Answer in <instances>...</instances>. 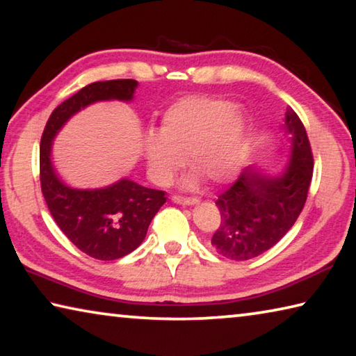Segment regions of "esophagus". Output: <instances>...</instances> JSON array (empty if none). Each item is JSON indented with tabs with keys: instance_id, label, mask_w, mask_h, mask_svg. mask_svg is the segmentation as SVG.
<instances>
[{
	"instance_id": "34e87169",
	"label": "esophagus",
	"mask_w": 356,
	"mask_h": 356,
	"mask_svg": "<svg viewBox=\"0 0 356 356\" xmlns=\"http://www.w3.org/2000/svg\"><path fill=\"white\" fill-rule=\"evenodd\" d=\"M172 202L180 204V206H196L200 204V200L197 197H184V196H172L171 197Z\"/></svg>"
}]
</instances>
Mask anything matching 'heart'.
<instances>
[{"mask_svg": "<svg viewBox=\"0 0 356 356\" xmlns=\"http://www.w3.org/2000/svg\"><path fill=\"white\" fill-rule=\"evenodd\" d=\"M250 131V119L232 102L188 95L168 108L161 116L160 131L150 130L144 138L150 172L156 182H170L184 163L195 168L184 180L195 188L201 176L213 184H226L242 168V147Z\"/></svg>", "mask_w": 356, "mask_h": 356, "instance_id": "1", "label": "heart"}]
</instances>
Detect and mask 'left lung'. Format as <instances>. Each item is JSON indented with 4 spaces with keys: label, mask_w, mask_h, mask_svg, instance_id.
Listing matches in <instances>:
<instances>
[{
    "label": "left lung",
    "mask_w": 356,
    "mask_h": 356,
    "mask_svg": "<svg viewBox=\"0 0 356 356\" xmlns=\"http://www.w3.org/2000/svg\"><path fill=\"white\" fill-rule=\"evenodd\" d=\"M282 129L291 143L287 165L273 174L248 166L218 196L221 225L212 245L222 257L248 261L262 254L286 236L305 207L314 168L309 140L292 108Z\"/></svg>",
    "instance_id": "1"
}]
</instances>
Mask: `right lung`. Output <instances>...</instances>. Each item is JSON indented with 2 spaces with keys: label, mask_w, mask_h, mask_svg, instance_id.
<instances>
[{
  "label": "right lung",
  "mask_w": 356,
  "mask_h": 356,
  "mask_svg": "<svg viewBox=\"0 0 356 356\" xmlns=\"http://www.w3.org/2000/svg\"><path fill=\"white\" fill-rule=\"evenodd\" d=\"M135 80L88 84L55 108L40 140V186L59 229L78 250L99 261L129 254L146 238L150 221L166 202L165 191L146 188L127 177L102 188H72L51 163L53 140L72 116L97 102H131Z\"/></svg>",
  "instance_id": "add662e5"
}]
</instances>
